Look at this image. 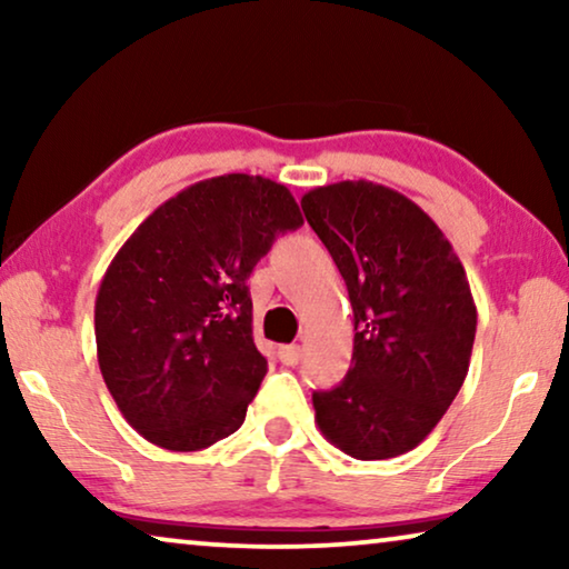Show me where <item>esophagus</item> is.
Segmentation results:
<instances>
[{
  "label": "esophagus",
  "instance_id": "34e87169",
  "mask_svg": "<svg viewBox=\"0 0 569 569\" xmlns=\"http://www.w3.org/2000/svg\"><path fill=\"white\" fill-rule=\"evenodd\" d=\"M300 355H302V349L298 345H284V347H279V352H277L279 362L287 365V368L298 365L300 362Z\"/></svg>",
  "mask_w": 569,
  "mask_h": 569
}]
</instances>
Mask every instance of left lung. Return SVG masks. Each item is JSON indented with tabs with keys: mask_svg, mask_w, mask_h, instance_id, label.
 Listing matches in <instances>:
<instances>
[{
	"mask_svg": "<svg viewBox=\"0 0 569 569\" xmlns=\"http://www.w3.org/2000/svg\"><path fill=\"white\" fill-rule=\"evenodd\" d=\"M302 212L345 277L352 368L313 393L323 438L360 461L417 448L469 372L477 306L453 246L415 201L372 181L318 186Z\"/></svg>",
	"mask_w": 569,
	"mask_h": 569,
	"instance_id": "left-lung-1",
	"label": "left lung"
}]
</instances>
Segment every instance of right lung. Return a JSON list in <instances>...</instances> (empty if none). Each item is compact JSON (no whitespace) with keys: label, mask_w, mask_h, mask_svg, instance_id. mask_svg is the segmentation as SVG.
Wrapping results in <instances>:
<instances>
[{"label":"right lung","mask_w":569,"mask_h":569,"mask_svg":"<svg viewBox=\"0 0 569 569\" xmlns=\"http://www.w3.org/2000/svg\"><path fill=\"white\" fill-rule=\"evenodd\" d=\"M300 224L282 183L228 173L160 204L113 256L96 298L98 365L144 440L186 453L243 425L267 376L248 277Z\"/></svg>","instance_id":"right-lung-1"}]
</instances>
